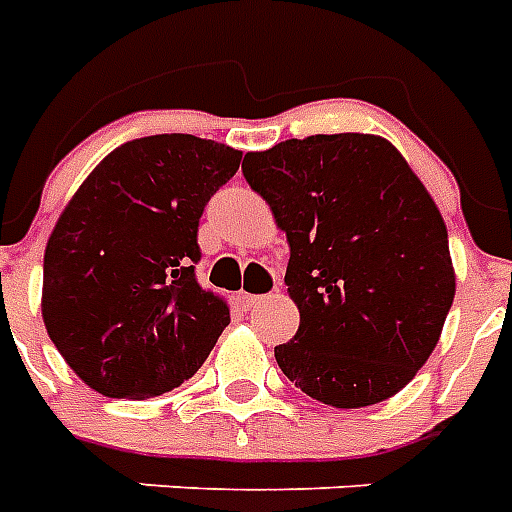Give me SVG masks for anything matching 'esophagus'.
I'll list each match as a JSON object with an SVG mask.
<instances>
[{
	"label": "esophagus",
	"mask_w": 512,
	"mask_h": 512,
	"mask_svg": "<svg viewBox=\"0 0 512 512\" xmlns=\"http://www.w3.org/2000/svg\"><path fill=\"white\" fill-rule=\"evenodd\" d=\"M265 295H249V292H241L239 295V303L244 305V311H252V308H257V305L263 303Z\"/></svg>",
	"instance_id": "obj_1"
}]
</instances>
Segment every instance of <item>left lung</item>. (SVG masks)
Here are the masks:
<instances>
[{"instance_id": "obj_1", "label": "left lung", "mask_w": 512, "mask_h": 512, "mask_svg": "<svg viewBox=\"0 0 512 512\" xmlns=\"http://www.w3.org/2000/svg\"><path fill=\"white\" fill-rule=\"evenodd\" d=\"M241 172L287 231L300 329L281 372L321 404H380L412 382L454 300L436 201L385 138L340 132L247 154Z\"/></svg>"}]
</instances>
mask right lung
<instances>
[{"label": "right lung", "instance_id": "right-lung-1", "mask_svg": "<svg viewBox=\"0 0 512 512\" xmlns=\"http://www.w3.org/2000/svg\"><path fill=\"white\" fill-rule=\"evenodd\" d=\"M241 151L196 135L124 143L68 201L44 249L42 319L66 364L108 398H154L199 372L231 324L196 281L199 217Z\"/></svg>", "mask_w": 512, "mask_h": 512}]
</instances>
